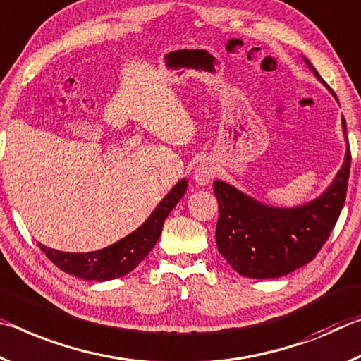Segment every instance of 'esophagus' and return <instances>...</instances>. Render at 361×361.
Returning <instances> with one entry per match:
<instances>
[{"label": "esophagus", "instance_id": "1", "mask_svg": "<svg viewBox=\"0 0 361 361\" xmlns=\"http://www.w3.org/2000/svg\"><path fill=\"white\" fill-rule=\"evenodd\" d=\"M216 166L211 161H202L197 164V168L193 171V180L200 185H208L212 177L216 176Z\"/></svg>", "mask_w": 361, "mask_h": 361}]
</instances>
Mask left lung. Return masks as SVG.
<instances>
[{"mask_svg":"<svg viewBox=\"0 0 361 361\" xmlns=\"http://www.w3.org/2000/svg\"><path fill=\"white\" fill-rule=\"evenodd\" d=\"M302 59L315 78L338 100L309 59ZM342 133L345 140L344 163L323 193L310 202L298 206H271L228 182L214 180L212 187L219 203L217 250L240 275L257 280L279 279L309 264L326 243L344 206L350 174L344 116Z\"/></svg>","mask_w":361,"mask_h":361,"instance_id":"1","label":"left lung"}]
</instances>
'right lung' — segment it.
Returning a JSON list of instances; mask_svg holds the SVG:
<instances>
[{
  "label": "right lung",
  "mask_w": 361,
  "mask_h": 361,
  "mask_svg": "<svg viewBox=\"0 0 361 361\" xmlns=\"http://www.w3.org/2000/svg\"><path fill=\"white\" fill-rule=\"evenodd\" d=\"M187 187L188 180L184 177L171 188V192L158 203L149 219L139 228L102 250L91 252H63L46 247L38 241L39 250L68 275L90 281H110L120 279L137 267L147 257V254L153 250L161 235L164 219L184 197Z\"/></svg>",
  "instance_id": "1"
}]
</instances>
